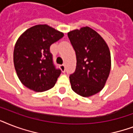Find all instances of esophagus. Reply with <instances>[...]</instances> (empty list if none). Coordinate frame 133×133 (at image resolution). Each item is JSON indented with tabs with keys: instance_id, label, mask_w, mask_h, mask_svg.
Returning <instances> with one entry per match:
<instances>
[{
	"instance_id": "obj_1",
	"label": "esophagus",
	"mask_w": 133,
	"mask_h": 133,
	"mask_svg": "<svg viewBox=\"0 0 133 133\" xmlns=\"http://www.w3.org/2000/svg\"><path fill=\"white\" fill-rule=\"evenodd\" d=\"M60 68H61V70H62L63 72H64L65 71V66L64 64L61 65H60Z\"/></svg>"
}]
</instances>
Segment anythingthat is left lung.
Wrapping results in <instances>:
<instances>
[{
    "label": "left lung",
    "mask_w": 133,
    "mask_h": 133,
    "mask_svg": "<svg viewBox=\"0 0 133 133\" xmlns=\"http://www.w3.org/2000/svg\"><path fill=\"white\" fill-rule=\"evenodd\" d=\"M68 36L77 56L76 70L70 75L71 87L80 96L90 97L103 89L109 76L111 58L108 46L89 27L71 31Z\"/></svg>",
    "instance_id": "left-lung-1"
}]
</instances>
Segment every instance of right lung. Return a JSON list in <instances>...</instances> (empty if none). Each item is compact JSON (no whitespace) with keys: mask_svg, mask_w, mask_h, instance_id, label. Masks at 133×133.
Returning <instances> with one entry per match:
<instances>
[{"mask_svg":"<svg viewBox=\"0 0 133 133\" xmlns=\"http://www.w3.org/2000/svg\"><path fill=\"white\" fill-rule=\"evenodd\" d=\"M63 36L47 25H37L18 38L14 50V63L18 79L25 87L35 92L54 87L61 70L54 65L50 48Z\"/></svg>","mask_w":133,"mask_h":133,"instance_id":"right-lung-1","label":"right lung"}]
</instances>
